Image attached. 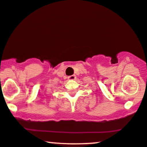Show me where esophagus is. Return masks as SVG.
<instances>
[{
  "label": "esophagus",
  "mask_w": 147,
  "mask_h": 147,
  "mask_svg": "<svg viewBox=\"0 0 147 147\" xmlns=\"http://www.w3.org/2000/svg\"><path fill=\"white\" fill-rule=\"evenodd\" d=\"M76 76L75 75H72V76H69V77H68V79L71 80H74L76 79Z\"/></svg>",
  "instance_id": "34e87169"
}]
</instances>
